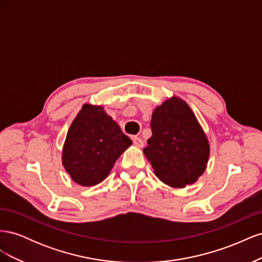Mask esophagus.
Here are the masks:
<instances>
[{
	"instance_id": "esophagus-1",
	"label": "esophagus",
	"mask_w": 262,
	"mask_h": 262,
	"mask_svg": "<svg viewBox=\"0 0 262 262\" xmlns=\"http://www.w3.org/2000/svg\"><path fill=\"white\" fill-rule=\"evenodd\" d=\"M132 141H133L134 146H137V147H143V145H144V142H143V140H142L141 138L134 137V138L132 139Z\"/></svg>"
}]
</instances>
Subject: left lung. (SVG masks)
<instances>
[{"instance_id": "obj_1", "label": "left lung", "mask_w": 262, "mask_h": 262, "mask_svg": "<svg viewBox=\"0 0 262 262\" xmlns=\"http://www.w3.org/2000/svg\"><path fill=\"white\" fill-rule=\"evenodd\" d=\"M152 137L143 152L164 184L173 188L192 185L207 167L208 138L186 101L171 97L155 108Z\"/></svg>"}]
</instances>
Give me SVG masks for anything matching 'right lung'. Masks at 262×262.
<instances>
[{
	"instance_id": "right-lung-1",
	"label": "right lung",
	"mask_w": 262,
	"mask_h": 262,
	"mask_svg": "<svg viewBox=\"0 0 262 262\" xmlns=\"http://www.w3.org/2000/svg\"><path fill=\"white\" fill-rule=\"evenodd\" d=\"M132 144L101 106L86 104L71 124L62 163L76 184L91 187L104 180L116 161Z\"/></svg>"
}]
</instances>
